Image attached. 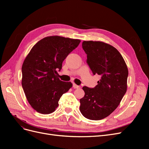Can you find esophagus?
<instances>
[{
    "instance_id": "esophagus-1",
    "label": "esophagus",
    "mask_w": 149,
    "mask_h": 149,
    "mask_svg": "<svg viewBox=\"0 0 149 149\" xmlns=\"http://www.w3.org/2000/svg\"><path fill=\"white\" fill-rule=\"evenodd\" d=\"M73 87L74 88V89H78V88H79V86H78V85H76V84H73Z\"/></svg>"
}]
</instances>
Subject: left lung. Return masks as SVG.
<instances>
[{"label": "left lung", "mask_w": 149, "mask_h": 149, "mask_svg": "<svg viewBox=\"0 0 149 149\" xmlns=\"http://www.w3.org/2000/svg\"><path fill=\"white\" fill-rule=\"evenodd\" d=\"M82 47L94 74L101 76L94 88L83 87L80 112L90 120H101L109 116L127 91L128 69L118 49L100 41H83Z\"/></svg>", "instance_id": "obj_1"}]
</instances>
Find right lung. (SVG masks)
<instances>
[{
	"mask_svg": "<svg viewBox=\"0 0 149 149\" xmlns=\"http://www.w3.org/2000/svg\"><path fill=\"white\" fill-rule=\"evenodd\" d=\"M80 42L78 39L49 36L36 43L26 56L22 86L29 103L39 113L55 111L61 96L73 86L60 80L56 71L61 70L63 61Z\"/></svg>",
	"mask_w": 149,
	"mask_h": 149,
	"instance_id": "obj_1",
	"label": "right lung"
}]
</instances>
